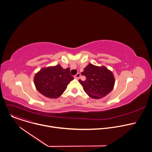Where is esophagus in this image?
Segmentation results:
<instances>
[{
    "label": "esophagus",
    "instance_id": "34e87169",
    "mask_svg": "<svg viewBox=\"0 0 152 152\" xmlns=\"http://www.w3.org/2000/svg\"><path fill=\"white\" fill-rule=\"evenodd\" d=\"M80 77V74L79 73H77L75 76V78L77 79H79Z\"/></svg>",
    "mask_w": 152,
    "mask_h": 152
}]
</instances>
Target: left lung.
Here are the masks:
<instances>
[{"mask_svg":"<svg viewBox=\"0 0 152 152\" xmlns=\"http://www.w3.org/2000/svg\"><path fill=\"white\" fill-rule=\"evenodd\" d=\"M81 75L86 80H79L84 91L90 97L99 99L105 97L113 89L115 78L112 72L104 66L98 67L89 64L84 68Z\"/></svg>","mask_w":152,"mask_h":152,"instance_id":"obj_1","label":"left lung"}]
</instances>
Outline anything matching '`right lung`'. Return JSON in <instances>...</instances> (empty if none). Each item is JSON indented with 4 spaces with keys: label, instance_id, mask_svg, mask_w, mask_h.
<instances>
[{
    "label": "right lung",
    "instance_id": "right-lung-1",
    "mask_svg": "<svg viewBox=\"0 0 152 152\" xmlns=\"http://www.w3.org/2000/svg\"><path fill=\"white\" fill-rule=\"evenodd\" d=\"M74 77L70 69H64L60 65L43 68L35 74L34 83L37 90L46 97L56 99L67 88Z\"/></svg>",
    "mask_w": 152,
    "mask_h": 152
}]
</instances>
